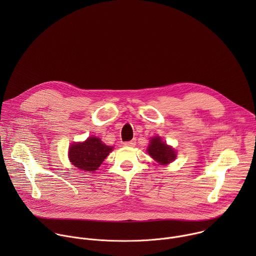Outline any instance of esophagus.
Instances as JSON below:
<instances>
[{"label":"esophagus","mask_w":256,"mask_h":256,"mask_svg":"<svg viewBox=\"0 0 256 256\" xmlns=\"http://www.w3.org/2000/svg\"><path fill=\"white\" fill-rule=\"evenodd\" d=\"M124 146H126V147H134V146H136V140H130V142H126Z\"/></svg>","instance_id":"34e87169"}]
</instances>
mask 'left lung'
<instances>
[{"label": "left lung", "mask_w": 256, "mask_h": 256, "mask_svg": "<svg viewBox=\"0 0 256 256\" xmlns=\"http://www.w3.org/2000/svg\"><path fill=\"white\" fill-rule=\"evenodd\" d=\"M147 152L156 162L161 165H167L176 158L175 150L171 146H168L165 142H163L160 136L151 138Z\"/></svg>", "instance_id": "left-lung-1"}]
</instances>
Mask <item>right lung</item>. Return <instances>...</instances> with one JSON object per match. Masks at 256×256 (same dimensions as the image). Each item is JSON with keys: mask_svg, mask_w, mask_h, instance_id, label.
<instances>
[{"mask_svg": "<svg viewBox=\"0 0 256 256\" xmlns=\"http://www.w3.org/2000/svg\"><path fill=\"white\" fill-rule=\"evenodd\" d=\"M114 150L97 136H89L83 142H74L68 148V159L77 169L94 172Z\"/></svg>", "mask_w": 256, "mask_h": 256, "instance_id": "right-lung-1", "label": "right lung"}]
</instances>
